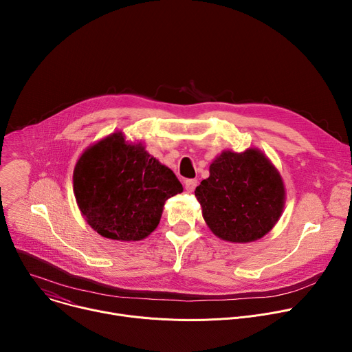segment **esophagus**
<instances>
[{"instance_id": "esophagus-1", "label": "esophagus", "mask_w": 352, "mask_h": 352, "mask_svg": "<svg viewBox=\"0 0 352 352\" xmlns=\"http://www.w3.org/2000/svg\"><path fill=\"white\" fill-rule=\"evenodd\" d=\"M185 188H186V190L188 192H192L195 188H196V185H197V179H185Z\"/></svg>"}]
</instances>
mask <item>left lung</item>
<instances>
[{"label":"left lung","mask_w":352,"mask_h":352,"mask_svg":"<svg viewBox=\"0 0 352 352\" xmlns=\"http://www.w3.org/2000/svg\"><path fill=\"white\" fill-rule=\"evenodd\" d=\"M209 178L195 196L210 231L223 241L254 242L273 230L285 205L278 170L256 147L224 150L210 164Z\"/></svg>","instance_id":"1"}]
</instances>
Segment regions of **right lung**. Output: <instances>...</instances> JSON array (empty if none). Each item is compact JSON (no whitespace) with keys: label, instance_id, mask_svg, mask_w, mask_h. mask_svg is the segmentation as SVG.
I'll list each match as a JSON object with an SVG mask.
<instances>
[{"label":"right lung","instance_id":"add662e5","mask_svg":"<svg viewBox=\"0 0 352 352\" xmlns=\"http://www.w3.org/2000/svg\"><path fill=\"white\" fill-rule=\"evenodd\" d=\"M175 174L142 142L114 132L89 146L74 170V193L86 223L114 241H140L162 219L166 200L181 193Z\"/></svg>","mask_w":352,"mask_h":352}]
</instances>
